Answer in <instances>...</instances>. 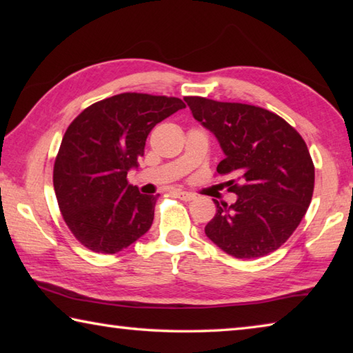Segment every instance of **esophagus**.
I'll list each match as a JSON object with an SVG mask.
<instances>
[{"mask_svg": "<svg viewBox=\"0 0 353 353\" xmlns=\"http://www.w3.org/2000/svg\"><path fill=\"white\" fill-rule=\"evenodd\" d=\"M176 196H177L179 199H182L185 202L194 199V194L193 193H188V191H182V190H177L176 191Z\"/></svg>", "mask_w": 353, "mask_h": 353, "instance_id": "obj_1", "label": "esophagus"}]
</instances>
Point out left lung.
<instances>
[{
	"instance_id": "1",
	"label": "left lung",
	"mask_w": 353,
	"mask_h": 353,
	"mask_svg": "<svg viewBox=\"0 0 353 353\" xmlns=\"http://www.w3.org/2000/svg\"><path fill=\"white\" fill-rule=\"evenodd\" d=\"M194 119L213 132L224 152L218 174H230L236 202L216 204L205 235L235 259L277 250L305 216L314 165L305 141L276 113L256 105L187 97Z\"/></svg>"
}]
</instances>
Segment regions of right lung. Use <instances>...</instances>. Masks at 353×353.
<instances>
[{
	"label": "right lung",
	"instance_id": "right-lung-1",
	"mask_svg": "<svg viewBox=\"0 0 353 353\" xmlns=\"http://www.w3.org/2000/svg\"><path fill=\"white\" fill-rule=\"evenodd\" d=\"M179 98L119 93L87 107L65 132L54 162V191L82 246L117 254L149 230L159 194L128 182L155 124L183 109Z\"/></svg>",
	"mask_w": 353,
	"mask_h": 353
}]
</instances>
